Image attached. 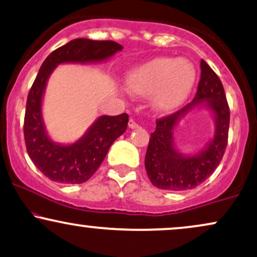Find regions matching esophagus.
Wrapping results in <instances>:
<instances>
[{
    "instance_id": "34e87169",
    "label": "esophagus",
    "mask_w": 257,
    "mask_h": 257,
    "mask_svg": "<svg viewBox=\"0 0 257 257\" xmlns=\"http://www.w3.org/2000/svg\"><path fill=\"white\" fill-rule=\"evenodd\" d=\"M128 125H129V128H131V129H137V128H139V124H138V123L135 122V120L133 119V118L129 119Z\"/></svg>"
}]
</instances>
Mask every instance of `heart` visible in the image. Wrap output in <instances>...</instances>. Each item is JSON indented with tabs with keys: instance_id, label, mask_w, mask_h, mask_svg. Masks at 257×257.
<instances>
[{
	"instance_id": "1",
	"label": "heart",
	"mask_w": 257,
	"mask_h": 257,
	"mask_svg": "<svg viewBox=\"0 0 257 257\" xmlns=\"http://www.w3.org/2000/svg\"><path fill=\"white\" fill-rule=\"evenodd\" d=\"M195 80L196 70L189 61L157 57L135 68L126 82L134 93L151 95L153 109L166 112L188 98Z\"/></svg>"
}]
</instances>
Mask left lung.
Here are the masks:
<instances>
[{
	"mask_svg": "<svg viewBox=\"0 0 257 257\" xmlns=\"http://www.w3.org/2000/svg\"><path fill=\"white\" fill-rule=\"evenodd\" d=\"M206 107L215 116V135L195 155H183L175 148L173 131L179 120L190 110ZM151 134L145 166L154 187L163 190L193 189L205 182L220 164L227 145L230 109L220 79L201 60V79L193 101L177 112L157 119Z\"/></svg>",
	"mask_w": 257,
	"mask_h": 257,
	"instance_id": "left-lung-1",
	"label": "left lung"
}]
</instances>
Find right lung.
<instances>
[{
  "label": "right lung",
  "instance_id": "1",
  "mask_svg": "<svg viewBox=\"0 0 257 257\" xmlns=\"http://www.w3.org/2000/svg\"><path fill=\"white\" fill-rule=\"evenodd\" d=\"M122 49L112 40L78 38L52 51L43 62L27 97L24 137L31 160L51 181L80 184L91 178L113 141L125 132L129 119L126 113L100 116L73 144L62 145L51 140L42 113L43 95L51 73L58 64L106 61Z\"/></svg>",
  "mask_w": 257,
  "mask_h": 257
}]
</instances>
